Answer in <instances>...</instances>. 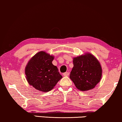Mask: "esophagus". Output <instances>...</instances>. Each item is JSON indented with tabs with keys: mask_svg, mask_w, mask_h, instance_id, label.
<instances>
[{
	"mask_svg": "<svg viewBox=\"0 0 122 122\" xmlns=\"http://www.w3.org/2000/svg\"><path fill=\"white\" fill-rule=\"evenodd\" d=\"M63 75L64 76H68V75H69V73L67 72H65V73H63Z\"/></svg>",
	"mask_w": 122,
	"mask_h": 122,
	"instance_id": "34e87169",
	"label": "esophagus"
}]
</instances>
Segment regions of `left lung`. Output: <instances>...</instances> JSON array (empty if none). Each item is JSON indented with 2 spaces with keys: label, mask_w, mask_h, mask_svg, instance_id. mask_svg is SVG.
<instances>
[{
  "label": "left lung",
  "mask_w": 122,
  "mask_h": 122,
  "mask_svg": "<svg viewBox=\"0 0 122 122\" xmlns=\"http://www.w3.org/2000/svg\"><path fill=\"white\" fill-rule=\"evenodd\" d=\"M70 78L78 90L87 91L94 88L102 78V69L97 58L90 53L73 57Z\"/></svg>",
  "instance_id": "left-lung-1"
}]
</instances>
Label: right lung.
<instances>
[{"label": "right lung", "mask_w": 122, "mask_h": 122, "mask_svg": "<svg viewBox=\"0 0 122 122\" xmlns=\"http://www.w3.org/2000/svg\"><path fill=\"white\" fill-rule=\"evenodd\" d=\"M54 56L42 51L28 61L25 69L27 82L36 90L42 92L52 90L62 78L58 68L52 64Z\"/></svg>", "instance_id": "1"}]
</instances>
